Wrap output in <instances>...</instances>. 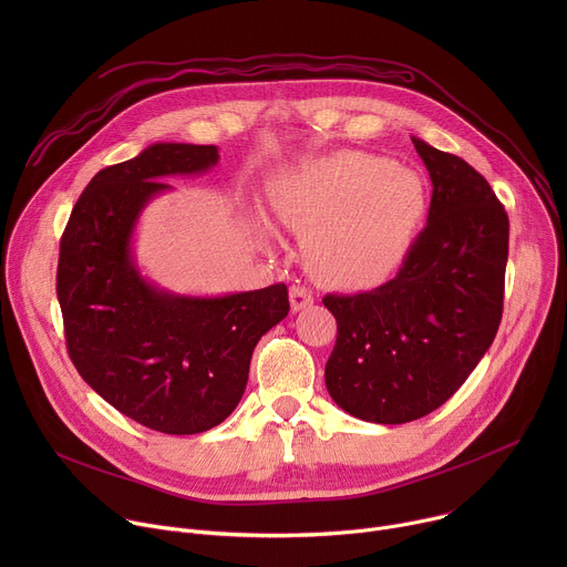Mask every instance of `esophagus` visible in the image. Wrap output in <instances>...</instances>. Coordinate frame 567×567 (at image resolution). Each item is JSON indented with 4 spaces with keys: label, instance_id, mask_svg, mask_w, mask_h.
<instances>
[{
    "label": "esophagus",
    "instance_id": "1",
    "mask_svg": "<svg viewBox=\"0 0 567 567\" xmlns=\"http://www.w3.org/2000/svg\"><path fill=\"white\" fill-rule=\"evenodd\" d=\"M289 302H291V311H300V309L313 305V293L305 287H291Z\"/></svg>",
    "mask_w": 567,
    "mask_h": 567
}]
</instances>
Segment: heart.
I'll list each match as a JSON object with an SVG mask.
<instances>
[{
	"mask_svg": "<svg viewBox=\"0 0 567 567\" xmlns=\"http://www.w3.org/2000/svg\"><path fill=\"white\" fill-rule=\"evenodd\" d=\"M276 217L307 233L313 276L337 287H372L411 251L426 213V186L409 168L368 152L341 150L278 175Z\"/></svg>",
	"mask_w": 567,
	"mask_h": 567,
	"instance_id": "1",
	"label": "heart"
}]
</instances>
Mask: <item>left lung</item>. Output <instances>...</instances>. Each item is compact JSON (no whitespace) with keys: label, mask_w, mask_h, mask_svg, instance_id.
<instances>
[{"label":"left lung","mask_w":567,"mask_h":567,"mask_svg":"<svg viewBox=\"0 0 567 567\" xmlns=\"http://www.w3.org/2000/svg\"><path fill=\"white\" fill-rule=\"evenodd\" d=\"M433 182L426 228L385 285L322 298L337 318L328 392L365 422L406 424L455 394L503 318L509 217L464 158L413 138Z\"/></svg>","instance_id":"obj_1"}]
</instances>
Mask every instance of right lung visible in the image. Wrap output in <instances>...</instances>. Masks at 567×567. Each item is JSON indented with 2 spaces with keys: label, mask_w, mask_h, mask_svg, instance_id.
<instances>
[{
  "label": "right lung",
  "mask_w": 567,
  "mask_h": 567,
  "mask_svg": "<svg viewBox=\"0 0 567 567\" xmlns=\"http://www.w3.org/2000/svg\"><path fill=\"white\" fill-rule=\"evenodd\" d=\"M215 145L154 143L101 171L60 239L55 291L66 352L125 417L168 435L221 424L245 394L251 354L289 313L287 285L219 298L175 296L141 278L132 233L171 175L206 173Z\"/></svg>",
  "instance_id": "right-lung-1"
}]
</instances>
